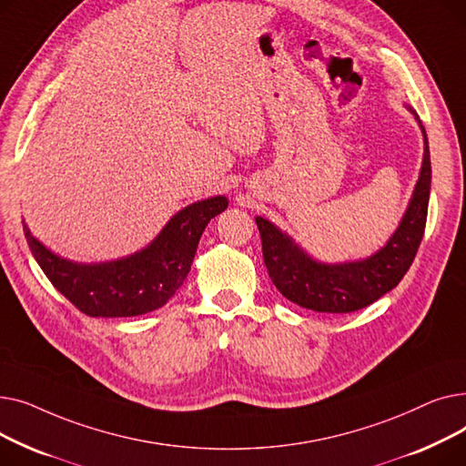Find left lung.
<instances>
[{"label": "left lung", "mask_w": 466, "mask_h": 466, "mask_svg": "<svg viewBox=\"0 0 466 466\" xmlns=\"http://www.w3.org/2000/svg\"><path fill=\"white\" fill-rule=\"evenodd\" d=\"M410 111L415 115L413 109ZM420 127L425 137V155L418 185L400 227L387 246L370 258L332 266L315 262L272 223L257 217L264 264L272 283L287 300L313 311L350 313L370 306L400 283L420 249L427 225L431 155L421 122Z\"/></svg>", "instance_id": "obj_1"}]
</instances>
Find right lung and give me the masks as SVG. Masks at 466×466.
I'll return each instance as SVG.
<instances>
[{
  "label": "right lung",
  "mask_w": 466,
  "mask_h": 466,
  "mask_svg": "<svg viewBox=\"0 0 466 466\" xmlns=\"http://www.w3.org/2000/svg\"><path fill=\"white\" fill-rule=\"evenodd\" d=\"M228 206L225 196L179 211L139 253L102 264H76L56 257L30 234L24 236L41 270L79 311L90 317H134L162 308L183 285L209 220Z\"/></svg>",
  "instance_id": "add662e5"
}]
</instances>
